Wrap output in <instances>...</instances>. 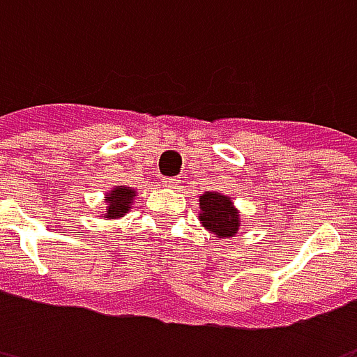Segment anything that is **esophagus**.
Returning <instances> with one entry per match:
<instances>
[{
  "instance_id": "obj_1",
  "label": "esophagus",
  "mask_w": 357,
  "mask_h": 357,
  "mask_svg": "<svg viewBox=\"0 0 357 357\" xmlns=\"http://www.w3.org/2000/svg\"><path fill=\"white\" fill-rule=\"evenodd\" d=\"M179 181H181L179 178H162V183H165L166 187H170V189H176V187L179 185Z\"/></svg>"
}]
</instances>
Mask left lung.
<instances>
[{
    "mask_svg": "<svg viewBox=\"0 0 357 357\" xmlns=\"http://www.w3.org/2000/svg\"><path fill=\"white\" fill-rule=\"evenodd\" d=\"M200 221L202 225L218 234V238L232 236L238 231V212L232 208V202L218 192H206L200 197Z\"/></svg>",
    "mask_w": 357,
    "mask_h": 357,
    "instance_id": "1",
    "label": "left lung"
}]
</instances>
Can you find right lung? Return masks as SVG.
<instances>
[{"instance_id": "add662e5", "label": "right lung", "mask_w": 357, "mask_h": 357, "mask_svg": "<svg viewBox=\"0 0 357 357\" xmlns=\"http://www.w3.org/2000/svg\"><path fill=\"white\" fill-rule=\"evenodd\" d=\"M136 197V192L132 191V189H126V187H117V189H113L105 199H107V218H119V215H125L128 212V208H130L132 199Z\"/></svg>"}]
</instances>
